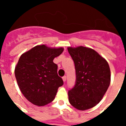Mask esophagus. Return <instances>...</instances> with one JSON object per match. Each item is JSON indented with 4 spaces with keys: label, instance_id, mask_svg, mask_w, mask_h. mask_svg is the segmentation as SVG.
<instances>
[{
    "label": "esophagus",
    "instance_id": "obj_1",
    "mask_svg": "<svg viewBox=\"0 0 126 126\" xmlns=\"http://www.w3.org/2000/svg\"><path fill=\"white\" fill-rule=\"evenodd\" d=\"M62 79H63L64 82H65V81H66V76H64L62 77Z\"/></svg>",
    "mask_w": 126,
    "mask_h": 126
}]
</instances>
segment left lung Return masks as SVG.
Returning a JSON list of instances; mask_svg holds the SVG:
<instances>
[{
	"instance_id": "1",
	"label": "left lung",
	"mask_w": 126,
	"mask_h": 126,
	"mask_svg": "<svg viewBox=\"0 0 126 126\" xmlns=\"http://www.w3.org/2000/svg\"><path fill=\"white\" fill-rule=\"evenodd\" d=\"M74 62L76 80L68 92L69 102L79 110L93 108L102 100L110 83L107 61L90 48H67Z\"/></svg>"
}]
</instances>
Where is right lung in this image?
<instances>
[{"label":"right lung","instance_id":"1","mask_svg":"<svg viewBox=\"0 0 126 126\" xmlns=\"http://www.w3.org/2000/svg\"><path fill=\"white\" fill-rule=\"evenodd\" d=\"M64 48L45 45L34 47L23 53L15 67L17 84L24 97L37 106H44L54 100L63 80L57 74L54 58Z\"/></svg>","mask_w":126,"mask_h":126}]
</instances>
